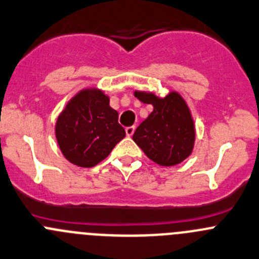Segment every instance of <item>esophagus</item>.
Segmentation results:
<instances>
[{"instance_id": "1", "label": "esophagus", "mask_w": 259, "mask_h": 259, "mask_svg": "<svg viewBox=\"0 0 259 259\" xmlns=\"http://www.w3.org/2000/svg\"><path fill=\"white\" fill-rule=\"evenodd\" d=\"M135 132V126H127L126 129H125V133H126L127 137H132L133 134H134Z\"/></svg>"}]
</instances>
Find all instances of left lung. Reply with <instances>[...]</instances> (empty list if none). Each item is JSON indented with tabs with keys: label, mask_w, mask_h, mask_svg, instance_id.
I'll return each mask as SVG.
<instances>
[{
	"label": "left lung",
	"mask_w": 259,
	"mask_h": 259,
	"mask_svg": "<svg viewBox=\"0 0 259 259\" xmlns=\"http://www.w3.org/2000/svg\"><path fill=\"white\" fill-rule=\"evenodd\" d=\"M153 111L137 127L133 140L149 159L160 165H175L191 154L195 143V126L185 100L170 92L164 99L153 94L135 92Z\"/></svg>",
	"instance_id": "obj_1"
}]
</instances>
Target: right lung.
I'll return each instance as SVG.
<instances>
[{
  "label": "right lung",
  "instance_id": "right-lung-1",
  "mask_svg": "<svg viewBox=\"0 0 259 259\" xmlns=\"http://www.w3.org/2000/svg\"><path fill=\"white\" fill-rule=\"evenodd\" d=\"M99 90H83L68 102L55 125L63 155L79 167H94L125 138L119 114Z\"/></svg>",
  "mask_w": 259,
  "mask_h": 259
}]
</instances>
